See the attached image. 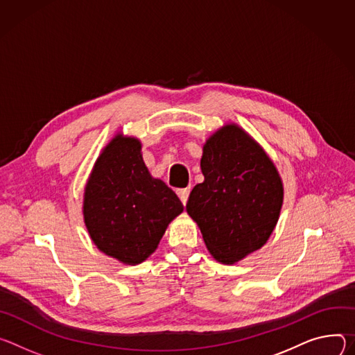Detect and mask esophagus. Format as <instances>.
Here are the masks:
<instances>
[{"label":"esophagus","mask_w":355,"mask_h":355,"mask_svg":"<svg viewBox=\"0 0 355 355\" xmlns=\"http://www.w3.org/2000/svg\"><path fill=\"white\" fill-rule=\"evenodd\" d=\"M176 193H178V196H179L180 202H182L183 205H186V203H187V199H189V194H190V187H186V189H179Z\"/></svg>","instance_id":"esophagus-1"}]
</instances>
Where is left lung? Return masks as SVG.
I'll use <instances>...</instances> for the list:
<instances>
[{
	"label": "left lung",
	"mask_w": 355,
	"mask_h": 355,
	"mask_svg": "<svg viewBox=\"0 0 355 355\" xmlns=\"http://www.w3.org/2000/svg\"><path fill=\"white\" fill-rule=\"evenodd\" d=\"M200 166L205 182L191 190L186 210L210 254L234 263L268 241L284 202L282 180L263 149L234 124L206 142Z\"/></svg>",
	"instance_id": "obj_1"
}]
</instances>
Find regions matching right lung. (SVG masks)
Here are the masks:
<instances>
[{
  "mask_svg": "<svg viewBox=\"0 0 355 355\" xmlns=\"http://www.w3.org/2000/svg\"><path fill=\"white\" fill-rule=\"evenodd\" d=\"M182 211L175 191L149 175L138 139L120 135L104 148L83 203L86 227L100 251L124 263H141Z\"/></svg>",
  "mask_w": 355,
  "mask_h": 355,
  "instance_id": "obj_1",
  "label": "right lung"
}]
</instances>
